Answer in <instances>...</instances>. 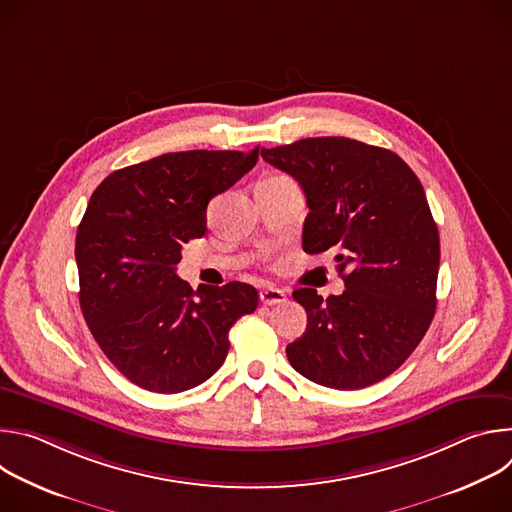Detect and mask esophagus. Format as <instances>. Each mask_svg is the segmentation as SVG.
<instances>
[{
    "instance_id": "1",
    "label": "esophagus",
    "mask_w": 512,
    "mask_h": 512,
    "mask_svg": "<svg viewBox=\"0 0 512 512\" xmlns=\"http://www.w3.org/2000/svg\"><path fill=\"white\" fill-rule=\"evenodd\" d=\"M259 300L265 306H277V304H283L287 300V294L283 289H277V287H265V289L259 291Z\"/></svg>"
}]
</instances>
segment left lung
I'll list each match as a JSON object with an SVG mask.
<instances>
[{
  "mask_svg": "<svg viewBox=\"0 0 512 512\" xmlns=\"http://www.w3.org/2000/svg\"><path fill=\"white\" fill-rule=\"evenodd\" d=\"M306 194L304 251L336 253L346 289L322 298L294 291L306 308L289 364L330 389H362L395 373L435 314L440 235L423 186L391 150L348 137H308L261 150Z\"/></svg>",
  "mask_w": 512,
  "mask_h": 512,
  "instance_id": "8db88e82",
  "label": "left lung"
}]
</instances>
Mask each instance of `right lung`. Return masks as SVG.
Masks as SVG:
<instances>
[{
  "mask_svg": "<svg viewBox=\"0 0 512 512\" xmlns=\"http://www.w3.org/2000/svg\"><path fill=\"white\" fill-rule=\"evenodd\" d=\"M259 158L243 152H176L107 176L77 231L79 300L105 356L133 385L182 393L227 358L229 330L255 312L253 285L192 289L176 275L182 245L206 233L208 202Z\"/></svg>",
  "mask_w": 512,
  "mask_h": 512,
  "instance_id": "1",
  "label": "right lung"
}]
</instances>
